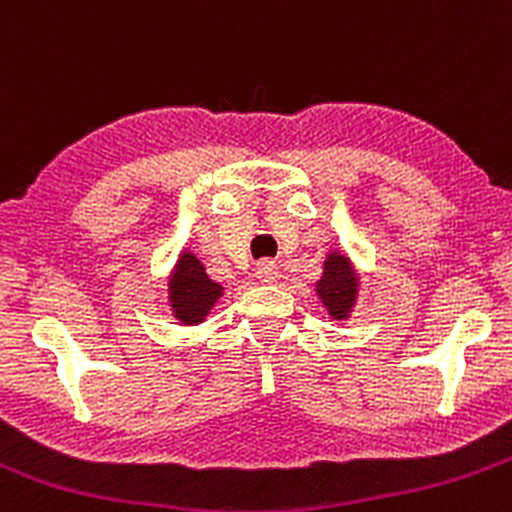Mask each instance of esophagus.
Masks as SVG:
<instances>
[{
	"label": "esophagus",
	"instance_id": "esophagus-1",
	"mask_svg": "<svg viewBox=\"0 0 512 512\" xmlns=\"http://www.w3.org/2000/svg\"><path fill=\"white\" fill-rule=\"evenodd\" d=\"M256 278L261 283H273L278 278V266L273 261H261L256 266Z\"/></svg>",
	"mask_w": 512,
	"mask_h": 512
}]
</instances>
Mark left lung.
I'll use <instances>...</instances> for the list:
<instances>
[{
    "label": "left lung",
    "mask_w": 512,
    "mask_h": 512,
    "mask_svg": "<svg viewBox=\"0 0 512 512\" xmlns=\"http://www.w3.org/2000/svg\"><path fill=\"white\" fill-rule=\"evenodd\" d=\"M315 291H318L320 303L328 308V313L335 320H347V315L352 313V305L357 300V291H360V278H357L350 258L340 254V251L328 254V261L323 266V276H320Z\"/></svg>",
    "instance_id": "obj_1"
}]
</instances>
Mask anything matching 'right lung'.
<instances>
[{
    "mask_svg": "<svg viewBox=\"0 0 512 512\" xmlns=\"http://www.w3.org/2000/svg\"><path fill=\"white\" fill-rule=\"evenodd\" d=\"M221 293H224V288L207 276L202 261L184 251L170 276V305L179 323H202L209 310L217 305Z\"/></svg>",
    "mask_w": 512,
    "mask_h": 512,
    "instance_id": "add662e5",
    "label": "right lung"
}]
</instances>
